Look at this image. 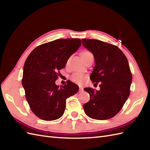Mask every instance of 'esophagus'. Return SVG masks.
<instances>
[{
	"instance_id": "esophagus-1",
	"label": "esophagus",
	"mask_w": 150,
	"mask_h": 150,
	"mask_svg": "<svg viewBox=\"0 0 150 150\" xmlns=\"http://www.w3.org/2000/svg\"><path fill=\"white\" fill-rule=\"evenodd\" d=\"M83 88H82V86H80V87H79V91H80V92H82V91H83Z\"/></svg>"
}]
</instances>
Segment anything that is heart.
Segmentation results:
<instances>
[{"mask_svg": "<svg viewBox=\"0 0 150 150\" xmlns=\"http://www.w3.org/2000/svg\"><path fill=\"white\" fill-rule=\"evenodd\" d=\"M91 55V53L88 52V51H84L81 53V57L82 60H84L85 58L89 55ZM86 75L84 74H82V73H75L73 74L71 77V80L73 82H75V83L77 84H82L83 82L85 79H86Z\"/></svg>", "mask_w": 150, "mask_h": 150, "instance_id": "1", "label": "heart"}]
</instances>
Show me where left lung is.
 Masks as SVG:
<instances>
[{
    "instance_id": "8db88e82",
    "label": "left lung",
    "mask_w": 150,
    "mask_h": 150,
    "mask_svg": "<svg viewBox=\"0 0 150 150\" xmlns=\"http://www.w3.org/2000/svg\"><path fill=\"white\" fill-rule=\"evenodd\" d=\"M82 43L95 58L91 80L93 83L100 82L98 91L91 88L84 89L90 96L83 106L84 112L93 119H111L122 109L130 93L132 75L128 59L113 44L86 39H82Z\"/></svg>"
}]
</instances>
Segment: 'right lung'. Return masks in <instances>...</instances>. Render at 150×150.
<instances>
[{
	"label": "right lung",
	"instance_id": "right-lung-1",
	"mask_svg": "<svg viewBox=\"0 0 150 150\" xmlns=\"http://www.w3.org/2000/svg\"><path fill=\"white\" fill-rule=\"evenodd\" d=\"M81 45L79 39H60L37 47L28 57L23 68L22 84L33 113L40 119L54 120L62 116L66 98L77 93L72 82L57 86L59 70Z\"/></svg>",
	"mask_w": 150,
	"mask_h": 150
}]
</instances>
